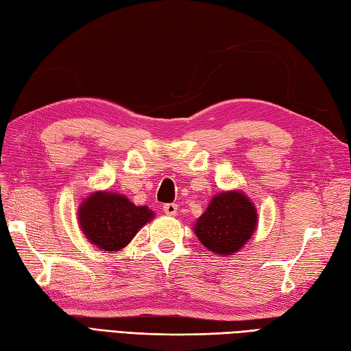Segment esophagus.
Instances as JSON below:
<instances>
[{
	"label": "esophagus",
	"mask_w": 351,
	"mask_h": 351,
	"mask_svg": "<svg viewBox=\"0 0 351 351\" xmlns=\"http://www.w3.org/2000/svg\"><path fill=\"white\" fill-rule=\"evenodd\" d=\"M177 204H174V203H167V204H163V212L167 213V215H171V217H174L176 213H177Z\"/></svg>",
	"instance_id": "esophagus-1"
}]
</instances>
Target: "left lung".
Listing matches in <instances>:
<instances>
[{
  "instance_id": "left-lung-1",
  "label": "left lung",
  "mask_w": 351,
  "mask_h": 351,
  "mask_svg": "<svg viewBox=\"0 0 351 351\" xmlns=\"http://www.w3.org/2000/svg\"><path fill=\"white\" fill-rule=\"evenodd\" d=\"M257 213L250 199L238 191L212 198L207 210L194 226L199 242L218 254H233L252 238Z\"/></svg>"
}]
</instances>
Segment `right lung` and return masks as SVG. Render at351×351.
Here are the masks:
<instances>
[{"mask_svg":"<svg viewBox=\"0 0 351 351\" xmlns=\"http://www.w3.org/2000/svg\"><path fill=\"white\" fill-rule=\"evenodd\" d=\"M154 213L147 206H134L124 195L94 192L78 210L83 233L104 252L123 250Z\"/></svg>","mask_w":351,"mask_h":351,"instance_id":"right-lung-1","label":"right lung"}]
</instances>
